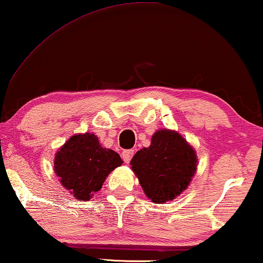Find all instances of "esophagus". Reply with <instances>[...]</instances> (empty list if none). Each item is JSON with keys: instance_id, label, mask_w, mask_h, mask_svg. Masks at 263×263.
<instances>
[{"instance_id": "34e87169", "label": "esophagus", "mask_w": 263, "mask_h": 263, "mask_svg": "<svg viewBox=\"0 0 263 263\" xmlns=\"http://www.w3.org/2000/svg\"><path fill=\"white\" fill-rule=\"evenodd\" d=\"M133 156H134V151L133 149H127V151H123V152H122V158H123L124 163H127V164L130 161Z\"/></svg>"}]
</instances>
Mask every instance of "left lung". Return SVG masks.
<instances>
[{"label":"left lung","instance_id":"8db88e82","mask_svg":"<svg viewBox=\"0 0 263 263\" xmlns=\"http://www.w3.org/2000/svg\"><path fill=\"white\" fill-rule=\"evenodd\" d=\"M140 185L154 203H165L181 195L197 168L194 147L171 129L154 133L149 147L138 151L130 161Z\"/></svg>","mask_w":263,"mask_h":263}]
</instances>
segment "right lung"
<instances>
[{
    "mask_svg": "<svg viewBox=\"0 0 263 263\" xmlns=\"http://www.w3.org/2000/svg\"><path fill=\"white\" fill-rule=\"evenodd\" d=\"M122 163L120 154L104 148L97 135L85 133L73 135L57 151L53 170L61 184L75 199L88 201Z\"/></svg>",
    "mask_w": 263,
    "mask_h": 263,
    "instance_id": "right-lung-1",
    "label": "right lung"
}]
</instances>
